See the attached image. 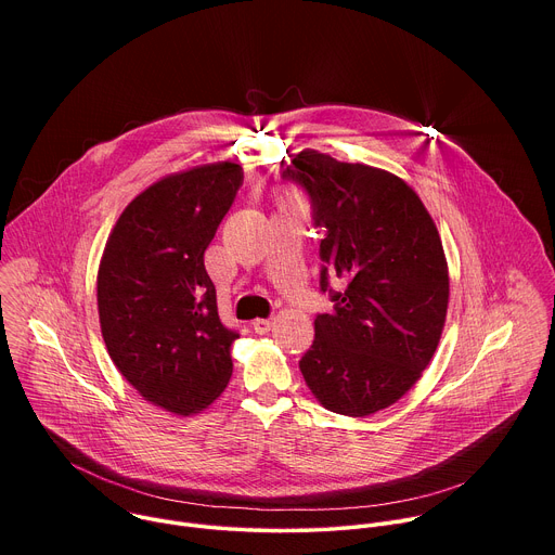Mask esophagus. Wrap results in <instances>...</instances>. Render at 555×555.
<instances>
[{
	"label": "esophagus",
	"mask_w": 555,
	"mask_h": 555,
	"mask_svg": "<svg viewBox=\"0 0 555 555\" xmlns=\"http://www.w3.org/2000/svg\"><path fill=\"white\" fill-rule=\"evenodd\" d=\"M272 325H274V323H272L270 319H257V321H253V330H255L257 334H261V336L268 334V332L272 330Z\"/></svg>",
	"instance_id": "34e87169"
}]
</instances>
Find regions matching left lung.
Masks as SVG:
<instances>
[{
  "label": "left lung",
  "instance_id": "1",
  "mask_svg": "<svg viewBox=\"0 0 555 555\" xmlns=\"http://www.w3.org/2000/svg\"><path fill=\"white\" fill-rule=\"evenodd\" d=\"M283 180L309 195L323 230L321 292L334 302L315 315L300 373L327 411L373 415L422 377L439 345L450 283L437 225L398 176L313 149L294 155Z\"/></svg>",
  "mask_w": 555,
  "mask_h": 555
}]
</instances>
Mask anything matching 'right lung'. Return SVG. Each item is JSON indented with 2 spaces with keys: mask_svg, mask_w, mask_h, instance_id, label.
Listing matches in <instances>:
<instances>
[{
  "mask_svg": "<svg viewBox=\"0 0 555 555\" xmlns=\"http://www.w3.org/2000/svg\"><path fill=\"white\" fill-rule=\"evenodd\" d=\"M242 184L234 163L163 178L122 210L101 259L109 358L146 402L176 415L206 409L232 375L240 334L219 319L204 253Z\"/></svg>",
  "mask_w": 555,
  "mask_h": 555,
  "instance_id": "add662e5",
  "label": "right lung"
}]
</instances>
